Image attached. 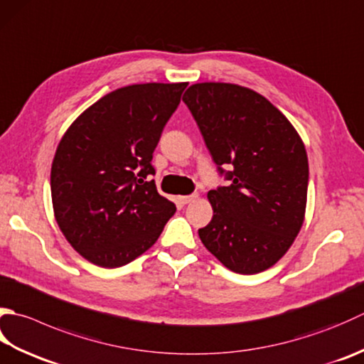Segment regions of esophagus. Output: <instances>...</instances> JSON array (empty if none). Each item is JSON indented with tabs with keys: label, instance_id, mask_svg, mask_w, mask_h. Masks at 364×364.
Segmentation results:
<instances>
[{
	"label": "esophagus",
	"instance_id": "obj_1",
	"mask_svg": "<svg viewBox=\"0 0 364 364\" xmlns=\"http://www.w3.org/2000/svg\"><path fill=\"white\" fill-rule=\"evenodd\" d=\"M196 198H197L196 194H192V196H180V197H178V202H180L181 205H188L191 202H194Z\"/></svg>",
	"mask_w": 364,
	"mask_h": 364
}]
</instances>
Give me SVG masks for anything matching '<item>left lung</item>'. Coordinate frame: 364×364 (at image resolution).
<instances>
[{
    "instance_id": "8db88e82",
    "label": "left lung",
    "mask_w": 364,
    "mask_h": 364,
    "mask_svg": "<svg viewBox=\"0 0 364 364\" xmlns=\"http://www.w3.org/2000/svg\"><path fill=\"white\" fill-rule=\"evenodd\" d=\"M183 102L230 181L208 192L213 219L198 237L232 272H265L303 225L309 180L303 140L268 99L240 85L196 83Z\"/></svg>"
}]
</instances>
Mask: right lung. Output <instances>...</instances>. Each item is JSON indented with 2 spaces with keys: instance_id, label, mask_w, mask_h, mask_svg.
<instances>
[{
  "instance_id": "right-lung-1",
  "label": "right lung",
  "mask_w": 364,
  "mask_h": 364,
  "mask_svg": "<svg viewBox=\"0 0 364 364\" xmlns=\"http://www.w3.org/2000/svg\"><path fill=\"white\" fill-rule=\"evenodd\" d=\"M188 83H141L88 107L56 148L55 219L95 265L123 267L151 247L176 206L156 189L151 166L164 126Z\"/></svg>"
}]
</instances>
